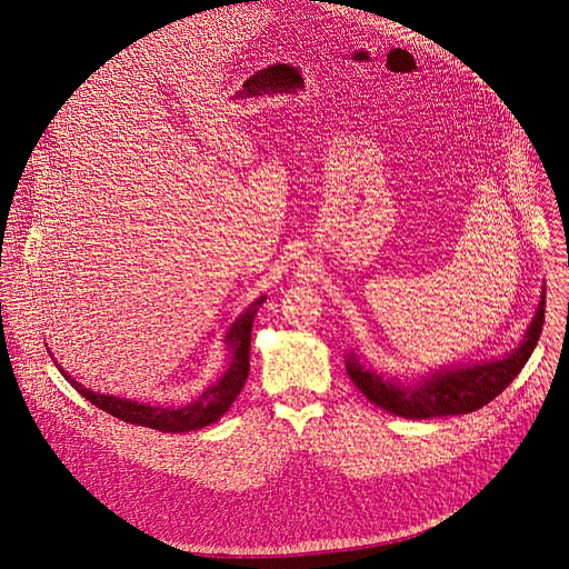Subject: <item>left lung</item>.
I'll return each mask as SVG.
<instances>
[{
  "mask_svg": "<svg viewBox=\"0 0 569 569\" xmlns=\"http://www.w3.org/2000/svg\"><path fill=\"white\" fill-rule=\"evenodd\" d=\"M545 292V290H542ZM545 325V295L542 302L535 311L532 322L519 348L502 360L468 365L457 369H442L422 378L420 382H399L387 380L376 371H369L360 365V360L350 352L346 360V369L355 387L376 406L399 417L410 420H429V417H447V415H466L493 401L507 385H510L519 371L526 367L530 352L537 346Z\"/></svg>",
  "mask_w": 569,
  "mask_h": 569,
  "instance_id": "left-lung-1",
  "label": "left lung"
}]
</instances>
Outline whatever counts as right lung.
Returning a JSON list of instances; mask_svg holds the SVG:
<instances>
[{
    "mask_svg": "<svg viewBox=\"0 0 569 569\" xmlns=\"http://www.w3.org/2000/svg\"><path fill=\"white\" fill-rule=\"evenodd\" d=\"M264 297L256 300L242 316H239L230 332L226 335V343L230 350V367L228 371L219 378V382H214L212 387L193 399L191 403L182 406V408H163V406H152V403H138L131 399H119V397H110V395H99L87 390L84 385H80L76 378H71L64 369H59L71 387L89 401L94 403L97 408L110 412L112 417L136 427H147V429H157L163 433H187V431H196L202 429L207 425H214L219 417L232 406V401L237 399V395L242 392V387L249 378V350H251V327H253V318L258 313V307L262 305Z\"/></svg>",
    "mask_w": 569,
    "mask_h": 569,
    "instance_id": "right-lung-1",
    "label": "right lung"
}]
</instances>
